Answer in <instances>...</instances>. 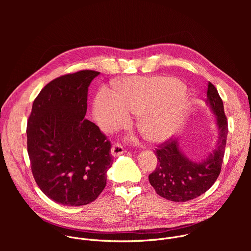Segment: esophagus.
<instances>
[{
  "instance_id": "obj_1",
  "label": "esophagus",
  "mask_w": 251,
  "mask_h": 251,
  "mask_svg": "<svg viewBox=\"0 0 251 251\" xmlns=\"http://www.w3.org/2000/svg\"><path fill=\"white\" fill-rule=\"evenodd\" d=\"M123 153H124V149H123V147L120 144H115V145L112 146V148H111V155L113 157L120 156Z\"/></svg>"
}]
</instances>
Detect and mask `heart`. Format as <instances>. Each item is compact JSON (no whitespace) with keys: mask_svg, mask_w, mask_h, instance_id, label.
Here are the masks:
<instances>
[{"mask_svg":"<svg viewBox=\"0 0 251 251\" xmlns=\"http://www.w3.org/2000/svg\"><path fill=\"white\" fill-rule=\"evenodd\" d=\"M186 87L167 77H130L120 82L115 93L100 91L94 98L93 117L105 133L130 123V112L139 115L137 127L150 143L159 144L180 132L189 117Z\"/></svg>","mask_w":251,"mask_h":251,"instance_id":"obj_1","label":"heart"}]
</instances>
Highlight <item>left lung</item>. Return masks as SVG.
I'll list each match as a JSON object with an SVG mask.
<instances>
[{
    "label": "left lung",
    "instance_id": "obj_1",
    "mask_svg": "<svg viewBox=\"0 0 251 251\" xmlns=\"http://www.w3.org/2000/svg\"><path fill=\"white\" fill-rule=\"evenodd\" d=\"M206 104L216 117L218 140L212 150L201 161H194L183 152L180 141L175 140L157 151L158 165L149 175L156 193L172 201H188L204 194L221 173L228 133L224 103L210 82L207 83Z\"/></svg>",
    "mask_w": 251,
    "mask_h": 251
}]
</instances>
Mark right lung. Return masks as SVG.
Masks as SVG:
<instances>
[{"mask_svg":"<svg viewBox=\"0 0 251 251\" xmlns=\"http://www.w3.org/2000/svg\"><path fill=\"white\" fill-rule=\"evenodd\" d=\"M100 75L81 70L47 84L32 104L27 121V153L42 192L63 205L97 199L112 166L110 142L84 118L91 81Z\"/></svg>","mask_w":251,"mask_h":251,"instance_id":"add662e5","label":"right lung"}]
</instances>
